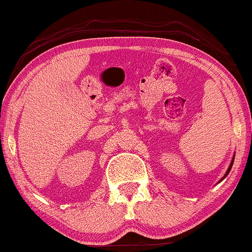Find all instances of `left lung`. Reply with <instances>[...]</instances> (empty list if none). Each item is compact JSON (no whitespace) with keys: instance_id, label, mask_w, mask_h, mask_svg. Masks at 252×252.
<instances>
[{"instance_id":"1","label":"left lung","mask_w":252,"mask_h":252,"mask_svg":"<svg viewBox=\"0 0 252 252\" xmlns=\"http://www.w3.org/2000/svg\"><path fill=\"white\" fill-rule=\"evenodd\" d=\"M234 156H236V154H234ZM234 156H233V158H232V161H231V164H229V166H228V168H227V171H226V173H225V175H223L222 178H221V181H222L223 178H226V176H227L228 173H229V171H231V168H232V165H233V161H234Z\"/></svg>"}]
</instances>
